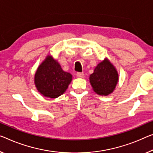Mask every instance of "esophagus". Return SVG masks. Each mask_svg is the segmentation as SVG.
Returning a JSON list of instances; mask_svg holds the SVG:
<instances>
[{
  "label": "esophagus",
  "instance_id": "obj_1",
  "mask_svg": "<svg viewBox=\"0 0 153 153\" xmlns=\"http://www.w3.org/2000/svg\"><path fill=\"white\" fill-rule=\"evenodd\" d=\"M84 76L85 75L83 72H77V74H76V76L79 77V78H83Z\"/></svg>",
  "mask_w": 153,
  "mask_h": 153
}]
</instances>
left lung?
<instances>
[{
  "label": "left lung",
  "mask_w": 153,
  "mask_h": 153,
  "mask_svg": "<svg viewBox=\"0 0 153 153\" xmlns=\"http://www.w3.org/2000/svg\"><path fill=\"white\" fill-rule=\"evenodd\" d=\"M118 74L116 70L107 59L98 63L90 76L93 90L99 95L107 96L116 88Z\"/></svg>",
  "instance_id": "8db88e82"
}]
</instances>
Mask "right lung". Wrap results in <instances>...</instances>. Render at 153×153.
Returning <instances> with one entry per match:
<instances>
[{"instance_id": "right-lung-1", "label": "right lung", "mask_w": 153, "mask_h": 153, "mask_svg": "<svg viewBox=\"0 0 153 153\" xmlns=\"http://www.w3.org/2000/svg\"><path fill=\"white\" fill-rule=\"evenodd\" d=\"M72 75L64 72L57 62L48 56L35 75V83L42 95L55 98L63 94L72 81Z\"/></svg>"}]
</instances>
